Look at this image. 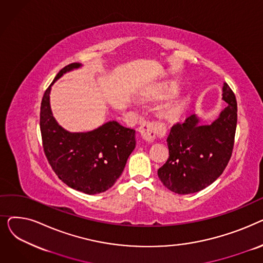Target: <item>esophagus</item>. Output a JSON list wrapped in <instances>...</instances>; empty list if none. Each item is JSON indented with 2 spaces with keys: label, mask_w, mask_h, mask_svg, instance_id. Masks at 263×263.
Returning <instances> with one entry per match:
<instances>
[{
  "label": "esophagus",
  "mask_w": 263,
  "mask_h": 263,
  "mask_svg": "<svg viewBox=\"0 0 263 263\" xmlns=\"http://www.w3.org/2000/svg\"><path fill=\"white\" fill-rule=\"evenodd\" d=\"M139 131L145 141L151 143L156 139V135L161 132V127L159 126V123L155 121L147 120L142 123V126L139 128Z\"/></svg>",
  "instance_id": "34e87169"
}]
</instances>
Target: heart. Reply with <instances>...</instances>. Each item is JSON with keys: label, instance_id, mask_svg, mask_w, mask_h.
Returning <instances> with one entry per match:
<instances>
[{"label": "heart", "instance_id": "1", "mask_svg": "<svg viewBox=\"0 0 263 263\" xmlns=\"http://www.w3.org/2000/svg\"><path fill=\"white\" fill-rule=\"evenodd\" d=\"M176 91H177V86L174 84H168L166 86H164L163 88H161L156 93V97L159 99H165V98H168V97H171L172 95H174ZM183 107H184V99L183 98H176L175 100L170 102L166 105V107H165L164 114L170 119L176 118L182 113Z\"/></svg>", "mask_w": 263, "mask_h": 263}]
</instances>
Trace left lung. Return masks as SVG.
I'll list each match as a JSON object with an SVG mask.
<instances>
[{"instance_id":"1","label":"left lung","mask_w":263,"mask_h":263,"mask_svg":"<svg viewBox=\"0 0 263 263\" xmlns=\"http://www.w3.org/2000/svg\"><path fill=\"white\" fill-rule=\"evenodd\" d=\"M228 105L210 124L191 115L173 126L167 137L170 157L158 170L161 182L177 194L199 192L223 174L230 160L237 129L236 96L227 83L223 98Z\"/></svg>"}]
</instances>
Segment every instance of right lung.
Returning <instances> with one entry per match:
<instances>
[{"label":"right lung","mask_w":263,"mask_h":263,"mask_svg":"<svg viewBox=\"0 0 263 263\" xmlns=\"http://www.w3.org/2000/svg\"><path fill=\"white\" fill-rule=\"evenodd\" d=\"M80 63L64 67L45 91L40 106V131L45 155L61 180L88 195L112 187L135 148V131L115 120L88 132H69L55 120L50 105L51 86Z\"/></svg>","instance_id":"1"}]
</instances>
